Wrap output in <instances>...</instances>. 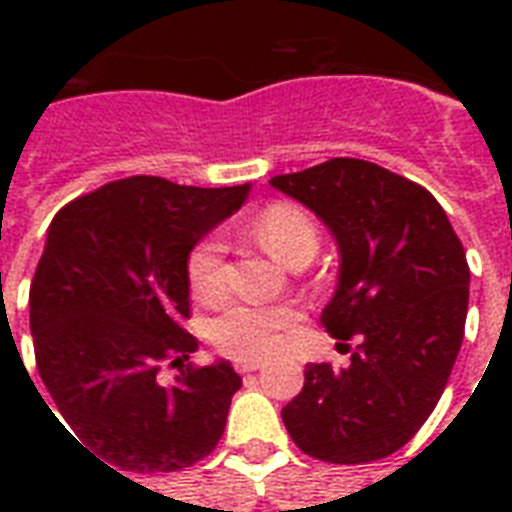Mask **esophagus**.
Returning <instances> with one entry per match:
<instances>
[{
	"label": "esophagus",
	"mask_w": 512,
	"mask_h": 512,
	"mask_svg": "<svg viewBox=\"0 0 512 512\" xmlns=\"http://www.w3.org/2000/svg\"><path fill=\"white\" fill-rule=\"evenodd\" d=\"M257 369H263V361H255V358H239V361H236V372L241 374L257 372Z\"/></svg>",
	"instance_id": "obj_1"
}]
</instances>
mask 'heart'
Masks as SVG:
<instances>
[{"instance_id":"heart-1","label":"heart","mask_w":512,"mask_h":512,"mask_svg":"<svg viewBox=\"0 0 512 512\" xmlns=\"http://www.w3.org/2000/svg\"><path fill=\"white\" fill-rule=\"evenodd\" d=\"M257 239L273 257L289 263V257L300 249H313L319 231L313 217L292 201H276L265 207L255 220ZM188 284L201 300H217L228 289V244L220 233H209L191 249L188 263ZM300 311L295 305H255L231 303L217 313L209 327L215 345L225 353L239 358H265L276 353L292 324H297Z\"/></svg>"}]
</instances>
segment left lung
<instances>
[{
	"label": "left lung",
	"instance_id": "8db88e82",
	"mask_svg": "<svg viewBox=\"0 0 512 512\" xmlns=\"http://www.w3.org/2000/svg\"><path fill=\"white\" fill-rule=\"evenodd\" d=\"M271 185L335 236L340 273L321 324L337 345L358 340L345 369L305 366L281 420L316 460H382L428 420L460 353L470 295L462 241L433 193L364 159H329Z\"/></svg>",
	"mask_w": 512,
	"mask_h": 512
}]
</instances>
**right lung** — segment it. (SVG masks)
Here are the masks:
<instances>
[{"label": "right lung", "instance_id": "1", "mask_svg": "<svg viewBox=\"0 0 512 512\" xmlns=\"http://www.w3.org/2000/svg\"><path fill=\"white\" fill-rule=\"evenodd\" d=\"M249 188L135 175L52 220L28 295L36 369L76 444L108 468H191L223 436L241 377L223 358L188 364L199 340L183 329L185 263ZM164 368L178 369L172 381Z\"/></svg>", "mask_w": 512, "mask_h": 512}]
</instances>
